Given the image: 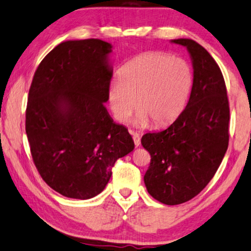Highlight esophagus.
<instances>
[{"label":"esophagus","instance_id":"34e87169","mask_svg":"<svg viewBox=\"0 0 251 251\" xmlns=\"http://www.w3.org/2000/svg\"><path fill=\"white\" fill-rule=\"evenodd\" d=\"M132 135H133V140H134V144H135V146L138 147V146L141 145V137H140V134L132 132Z\"/></svg>","mask_w":251,"mask_h":251}]
</instances>
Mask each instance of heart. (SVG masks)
Masks as SVG:
<instances>
[{
	"label": "heart",
	"instance_id": "heart-1",
	"mask_svg": "<svg viewBox=\"0 0 251 251\" xmlns=\"http://www.w3.org/2000/svg\"><path fill=\"white\" fill-rule=\"evenodd\" d=\"M193 88V71L182 58L162 52H147L123 67L121 78L114 79L107 90L111 114L125 123L138 105L133 125L146 127L154 122L166 126L180 116ZM138 99L136 100V98Z\"/></svg>",
	"mask_w": 251,
	"mask_h": 251
}]
</instances>
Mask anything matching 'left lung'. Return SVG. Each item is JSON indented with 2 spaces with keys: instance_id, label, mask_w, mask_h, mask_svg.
I'll list each match as a JSON object with an SVG mask.
<instances>
[{
  "instance_id": "left-lung-1",
  "label": "left lung",
  "mask_w": 251,
  "mask_h": 251,
  "mask_svg": "<svg viewBox=\"0 0 251 251\" xmlns=\"http://www.w3.org/2000/svg\"><path fill=\"white\" fill-rule=\"evenodd\" d=\"M193 88L182 114L165 129L147 133L142 145L151 154L144 183L155 200L181 204L198 196L220 166L229 142V102L224 75L208 51L191 39Z\"/></svg>"
}]
</instances>
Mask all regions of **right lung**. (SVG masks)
<instances>
[{"instance_id": "right-lung-1", "label": "right lung", "mask_w": 251, "mask_h": 251, "mask_svg": "<svg viewBox=\"0 0 251 251\" xmlns=\"http://www.w3.org/2000/svg\"><path fill=\"white\" fill-rule=\"evenodd\" d=\"M110 43L68 40L48 53L27 97L25 132L40 176L63 197L87 200L106 188L111 168L134 150L105 107Z\"/></svg>"}]
</instances>
